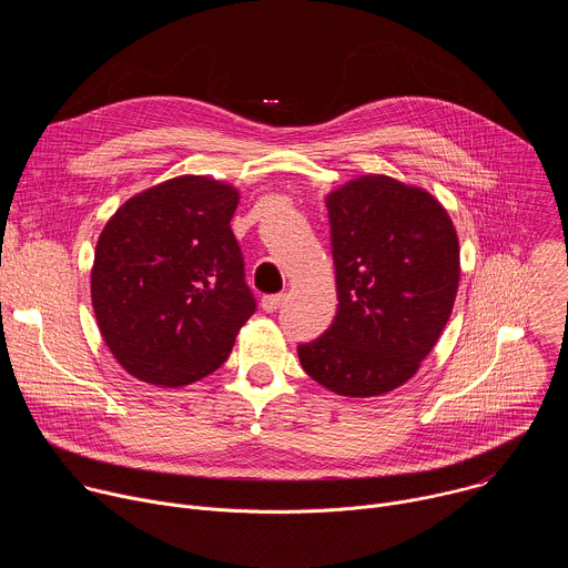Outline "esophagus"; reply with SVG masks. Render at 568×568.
I'll return each mask as SVG.
<instances>
[{
  "instance_id": "esophagus-1",
  "label": "esophagus",
  "mask_w": 568,
  "mask_h": 568,
  "mask_svg": "<svg viewBox=\"0 0 568 568\" xmlns=\"http://www.w3.org/2000/svg\"><path fill=\"white\" fill-rule=\"evenodd\" d=\"M283 301H285V294H270V296H263L261 307L265 312H276L283 305Z\"/></svg>"
}]
</instances>
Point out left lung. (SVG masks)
I'll list each match as a JSON object with an SVG mask.
<instances>
[{
    "mask_svg": "<svg viewBox=\"0 0 568 568\" xmlns=\"http://www.w3.org/2000/svg\"><path fill=\"white\" fill-rule=\"evenodd\" d=\"M339 307L298 346L303 371L346 397L412 379L445 331L460 278L458 235L425 189L359 175L326 195Z\"/></svg>",
    "mask_w": 568,
    "mask_h": 568,
    "instance_id": "8db88e82",
    "label": "left lung"
}]
</instances>
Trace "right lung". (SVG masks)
Returning a JSON list of instances; mask_svg holds the SVG:
<instances>
[{
  "label": "right lung",
  "instance_id": "right-lung-1",
  "mask_svg": "<svg viewBox=\"0 0 568 568\" xmlns=\"http://www.w3.org/2000/svg\"><path fill=\"white\" fill-rule=\"evenodd\" d=\"M237 202L231 184L182 175L136 193L103 226L92 305L132 377L184 386L229 357L256 310L229 224Z\"/></svg>",
  "mask_w": 568,
  "mask_h": 568
}]
</instances>
